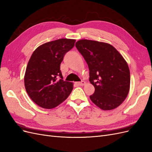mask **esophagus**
<instances>
[{
	"label": "esophagus",
	"mask_w": 152,
	"mask_h": 152,
	"mask_svg": "<svg viewBox=\"0 0 152 152\" xmlns=\"http://www.w3.org/2000/svg\"><path fill=\"white\" fill-rule=\"evenodd\" d=\"M85 84H86V82L84 81H81V82H76V84L77 86H84Z\"/></svg>",
	"instance_id": "34e87169"
}]
</instances>
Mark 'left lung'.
Here are the masks:
<instances>
[{"label":"left lung","instance_id":"1","mask_svg":"<svg viewBox=\"0 0 152 152\" xmlns=\"http://www.w3.org/2000/svg\"><path fill=\"white\" fill-rule=\"evenodd\" d=\"M75 46L87 63L89 81L95 88L91 100L103 110L118 107L130 88V71L125 59L107 43L82 39Z\"/></svg>","mask_w":152,"mask_h":152}]
</instances>
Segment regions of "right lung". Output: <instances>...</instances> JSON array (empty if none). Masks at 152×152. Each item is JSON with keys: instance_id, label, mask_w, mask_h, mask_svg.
Segmentation results:
<instances>
[{"instance_id": "obj_1", "label": "right lung", "mask_w": 152, "mask_h": 152, "mask_svg": "<svg viewBox=\"0 0 152 152\" xmlns=\"http://www.w3.org/2000/svg\"><path fill=\"white\" fill-rule=\"evenodd\" d=\"M75 42L74 39H60L40 45L32 54L26 69L25 86L39 107L55 108L70 94L73 83L63 80L60 64Z\"/></svg>"}]
</instances>
